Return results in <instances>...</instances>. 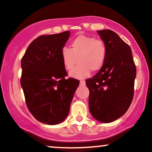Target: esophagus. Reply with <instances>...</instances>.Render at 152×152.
<instances>
[{
	"mask_svg": "<svg viewBox=\"0 0 152 152\" xmlns=\"http://www.w3.org/2000/svg\"><path fill=\"white\" fill-rule=\"evenodd\" d=\"M85 84H86V81H80V86H85Z\"/></svg>",
	"mask_w": 152,
	"mask_h": 152,
	"instance_id": "34e87169",
	"label": "esophagus"
}]
</instances>
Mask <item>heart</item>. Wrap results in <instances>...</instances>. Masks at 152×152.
<instances>
[{"mask_svg": "<svg viewBox=\"0 0 152 152\" xmlns=\"http://www.w3.org/2000/svg\"><path fill=\"white\" fill-rule=\"evenodd\" d=\"M107 57V46L102 39L93 36L79 35L71 41V48L64 47L61 51V58L64 68L71 71V77L83 79L88 77L91 70L98 71L104 66Z\"/></svg>", "mask_w": 152, "mask_h": 152, "instance_id": "1", "label": "heart"}]
</instances>
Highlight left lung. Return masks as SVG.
<instances>
[{"mask_svg":"<svg viewBox=\"0 0 152 152\" xmlns=\"http://www.w3.org/2000/svg\"><path fill=\"white\" fill-rule=\"evenodd\" d=\"M107 46L105 64L86 84L89 89L88 106L93 117L110 123L123 116L134 96L137 69L131 48L114 31H97Z\"/></svg>","mask_w":152,"mask_h":152,"instance_id":"1","label":"left lung"}]
</instances>
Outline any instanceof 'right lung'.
Returning <instances> with one entry per match:
<instances>
[{"mask_svg": "<svg viewBox=\"0 0 152 152\" xmlns=\"http://www.w3.org/2000/svg\"><path fill=\"white\" fill-rule=\"evenodd\" d=\"M70 31L41 36L32 41L21 59L20 85L26 105L38 121L48 125L61 123L69 115L79 81L67 75L61 51Z\"/></svg>", "mask_w": 152, "mask_h": 152, "instance_id": "add662e5", "label": "right lung"}]
</instances>
